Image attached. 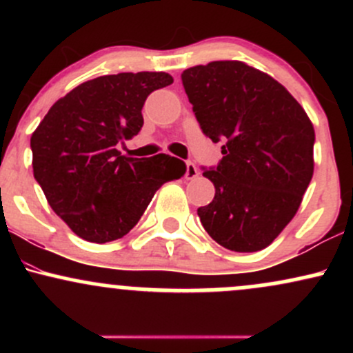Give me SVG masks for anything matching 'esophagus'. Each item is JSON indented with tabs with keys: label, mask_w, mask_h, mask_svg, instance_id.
<instances>
[{
	"label": "esophagus",
	"mask_w": 353,
	"mask_h": 353,
	"mask_svg": "<svg viewBox=\"0 0 353 353\" xmlns=\"http://www.w3.org/2000/svg\"><path fill=\"white\" fill-rule=\"evenodd\" d=\"M185 177H188V179H194V177L197 176V174H199V171H197V168H196V164L192 163V161H188V163H185Z\"/></svg>",
	"instance_id": "obj_1"
}]
</instances>
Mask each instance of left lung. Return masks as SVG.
<instances>
[{"instance_id": "obj_1", "label": "left lung", "mask_w": 353, "mask_h": 353, "mask_svg": "<svg viewBox=\"0 0 353 353\" xmlns=\"http://www.w3.org/2000/svg\"><path fill=\"white\" fill-rule=\"evenodd\" d=\"M181 78L202 132L224 154L216 168H204L216 196L197 216L225 249H265L310 184L314 125L281 83L242 61H212Z\"/></svg>"}]
</instances>
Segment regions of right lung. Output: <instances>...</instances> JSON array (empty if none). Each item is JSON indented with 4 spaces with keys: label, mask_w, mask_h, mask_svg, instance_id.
I'll use <instances>...</instances> for the list:
<instances>
[{
    "label": "right lung",
    "mask_w": 353,
    "mask_h": 353,
    "mask_svg": "<svg viewBox=\"0 0 353 353\" xmlns=\"http://www.w3.org/2000/svg\"><path fill=\"white\" fill-rule=\"evenodd\" d=\"M168 72H119L86 81L52 104L31 136L34 179L76 236L104 244L139 222L164 182L185 174L169 154L121 156L116 145L143 128V106Z\"/></svg>",
    "instance_id": "add662e5"
}]
</instances>
